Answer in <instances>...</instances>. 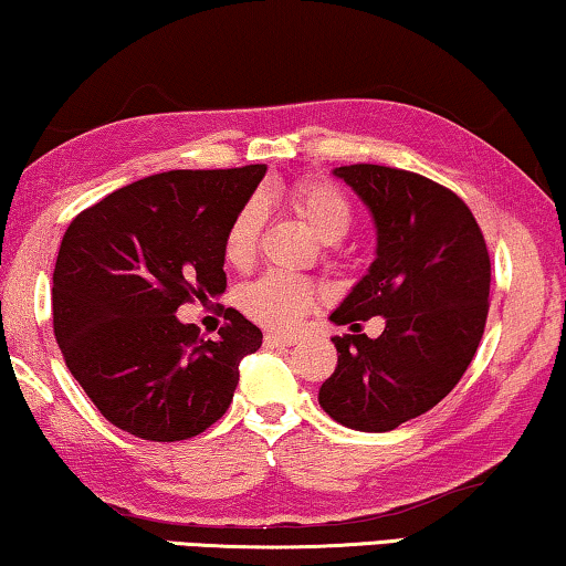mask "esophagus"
I'll return each mask as SVG.
<instances>
[{
    "label": "esophagus",
    "mask_w": 566,
    "mask_h": 566,
    "mask_svg": "<svg viewBox=\"0 0 566 566\" xmlns=\"http://www.w3.org/2000/svg\"><path fill=\"white\" fill-rule=\"evenodd\" d=\"M265 346H271V349H277V346H293L295 338L293 336H283V334H265Z\"/></svg>",
    "instance_id": "34e87169"
}]
</instances>
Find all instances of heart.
I'll list each match as a JSON object with an SVG mask.
<instances>
[{
    "mask_svg": "<svg viewBox=\"0 0 566 566\" xmlns=\"http://www.w3.org/2000/svg\"><path fill=\"white\" fill-rule=\"evenodd\" d=\"M291 210L308 224L313 234L326 245L338 242L352 228V207L334 185L324 179H303L289 192ZM265 207L260 197H250L228 224L222 240V255L228 265L248 268L253 263ZM316 283L298 275L271 273L248 283L240 291V308L255 324L273 332H291L318 303Z\"/></svg>",
    "mask_w": 566,
    "mask_h": 566,
    "instance_id": "heart-1",
    "label": "heart"
}]
</instances>
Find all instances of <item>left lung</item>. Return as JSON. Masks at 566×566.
Here are the masks:
<instances>
[{
	"label": "left lung",
	"instance_id": "1",
	"mask_svg": "<svg viewBox=\"0 0 566 566\" xmlns=\"http://www.w3.org/2000/svg\"><path fill=\"white\" fill-rule=\"evenodd\" d=\"M369 207L377 258L332 313L338 364L318 405L344 428L387 432L432 410L481 344L491 258L473 212L455 192L415 171L352 164L334 169ZM386 316L377 339L356 319Z\"/></svg>",
	"mask_w": 566,
	"mask_h": 566
}]
</instances>
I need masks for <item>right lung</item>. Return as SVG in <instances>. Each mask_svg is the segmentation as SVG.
<instances>
[{"label": "right lung", "mask_w": 566, "mask_h": 566, "mask_svg": "<svg viewBox=\"0 0 566 566\" xmlns=\"http://www.w3.org/2000/svg\"><path fill=\"white\" fill-rule=\"evenodd\" d=\"M265 169L154 174L67 228L52 273V328L67 369L116 428L177 442L228 412L240 359L260 349L263 334L224 308L220 338L205 342L174 313L228 289L224 232Z\"/></svg>", "instance_id": "right-lung-1"}]
</instances>
